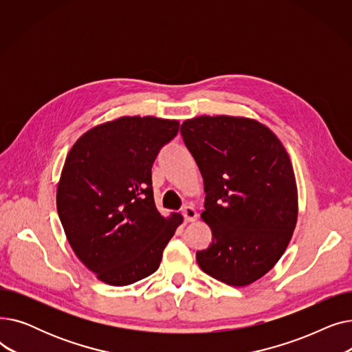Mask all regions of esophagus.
Returning a JSON list of instances; mask_svg holds the SVG:
<instances>
[{
  "label": "esophagus",
  "mask_w": 352,
  "mask_h": 352,
  "mask_svg": "<svg viewBox=\"0 0 352 352\" xmlns=\"http://www.w3.org/2000/svg\"><path fill=\"white\" fill-rule=\"evenodd\" d=\"M182 215L186 223H192V221L197 219V211L191 206H186L182 208Z\"/></svg>",
  "instance_id": "esophagus-1"
}]
</instances>
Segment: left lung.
<instances>
[{"instance_id":"left-lung-1","label":"left lung","mask_w":352,"mask_h":352,"mask_svg":"<svg viewBox=\"0 0 352 352\" xmlns=\"http://www.w3.org/2000/svg\"><path fill=\"white\" fill-rule=\"evenodd\" d=\"M181 135L204 178L212 243L197 252L212 278L244 287L265 275L284 254L297 224L292 164L270 128L241 117H197Z\"/></svg>"}]
</instances>
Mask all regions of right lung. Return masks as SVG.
I'll return each mask as SVG.
<instances>
[{"mask_svg": "<svg viewBox=\"0 0 352 352\" xmlns=\"http://www.w3.org/2000/svg\"><path fill=\"white\" fill-rule=\"evenodd\" d=\"M178 121L121 117L91 128L69 150L57 188V210L80 261L109 285L155 272L182 223L154 202L151 168L178 134Z\"/></svg>", "mask_w": 352, "mask_h": 352, "instance_id": "1", "label": "right lung"}]
</instances>
